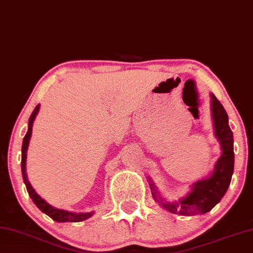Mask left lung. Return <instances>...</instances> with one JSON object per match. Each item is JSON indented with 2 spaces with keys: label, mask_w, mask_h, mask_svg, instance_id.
Returning <instances> with one entry per match:
<instances>
[{
  "label": "left lung",
  "mask_w": 253,
  "mask_h": 253,
  "mask_svg": "<svg viewBox=\"0 0 253 253\" xmlns=\"http://www.w3.org/2000/svg\"><path fill=\"white\" fill-rule=\"evenodd\" d=\"M211 97V114H213L215 135L222 146V155L215 166V170L211 178L200 180L194 184V189L179 202L162 203V198L156 196V191L151 183L152 195L164 208L173 214L186 216L205 214L210 211L216 204L220 202L230 186L232 174L234 170V151L233 133L228 126V116L217 98Z\"/></svg>",
  "instance_id": "obj_1"
}]
</instances>
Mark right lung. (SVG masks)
Segmentation results:
<instances>
[{"instance_id":"obj_1","label":"right lung","mask_w":253,"mask_h":253,"mask_svg":"<svg viewBox=\"0 0 253 253\" xmlns=\"http://www.w3.org/2000/svg\"><path fill=\"white\" fill-rule=\"evenodd\" d=\"M39 110V105L35 108V110L31 114L30 118H29V123H28V131L25 137H23V142H22V159H21V169H22V175H23V180H25L27 190L29 192V196L33 199V202L36 204L40 211L42 213H45L46 215L49 216V217L53 218L56 222H81V220H84L86 218H89L92 215V213H81V214H75V213H70V211H63V210H57L53 206H50L49 204L46 203L42 198H40L39 196L36 194V191L34 190V188L31 187L30 182L28 181L27 178V173H26V159H27V150L28 146H29V141L31 137V131H33V124L34 120L36 118V116L38 114Z\"/></svg>"}]
</instances>
